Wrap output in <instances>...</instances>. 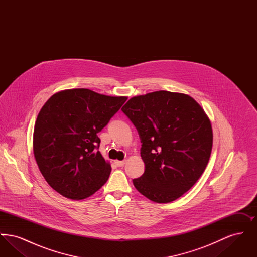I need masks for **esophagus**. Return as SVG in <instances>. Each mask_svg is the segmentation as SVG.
I'll list each match as a JSON object with an SVG mask.
<instances>
[{
	"mask_svg": "<svg viewBox=\"0 0 257 257\" xmlns=\"http://www.w3.org/2000/svg\"><path fill=\"white\" fill-rule=\"evenodd\" d=\"M114 163L117 167H123L125 165V161H115Z\"/></svg>",
	"mask_w": 257,
	"mask_h": 257,
	"instance_id": "34e87169",
	"label": "esophagus"
}]
</instances>
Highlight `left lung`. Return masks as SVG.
I'll return each instance as SVG.
<instances>
[{
  "instance_id": "8db88e82",
  "label": "left lung",
  "mask_w": 257,
  "mask_h": 257,
  "mask_svg": "<svg viewBox=\"0 0 257 257\" xmlns=\"http://www.w3.org/2000/svg\"><path fill=\"white\" fill-rule=\"evenodd\" d=\"M142 143L144 174L135 188L148 199L168 203L183 196L207 166L211 122L194 98L160 90L131 98L121 109Z\"/></svg>"
}]
</instances>
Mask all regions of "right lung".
<instances>
[{
  "label": "right lung",
  "instance_id": "obj_1",
  "mask_svg": "<svg viewBox=\"0 0 257 257\" xmlns=\"http://www.w3.org/2000/svg\"><path fill=\"white\" fill-rule=\"evenodd\" d=\"M126 100L74 88L55 93L41 108L34 154L43 177L61 196L84 199L107 182L111 168L98 150L97 134Z\"/></svg>",
  "mask_w": 257,
  "mask_h": 257
}]
</instances>
